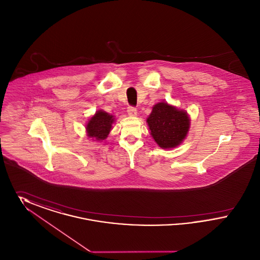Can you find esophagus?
Instances as JSON below:
<instances>
[{
    "label": "esophagus",
    "mask_w": 260,
    "mask_h": 260,
    "mask_svg": "<svg viewBox=\"0 0 260 260\" xmlns=\"http://www.w3.org/2000/svg\"><path fill=\"white\" fill-rule=\"evenodd\" d=\"M127 114H128V116H131V117H136V115H137L136 108H135V107H128V108H127Z\"/></svg>",
    "instance_id": "1"
}]
</instances>
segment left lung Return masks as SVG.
<instances>
[{"mask_svg": "<svg viewBox=\"0 0 260 260\" xmlns=\"http://www.w3.org/2000/svg\"><path fill=\"white\" fill-rule=\"evenodd\" d=\"M190 117L185 110L161 101L152 107L146 123L155 142L162 149L180 145L190 128Z\"/></svg>", "mask_w": 260, "mask_h": 260, "instance_id": "left-lung-1", "label": "left lung"}]
</instances>
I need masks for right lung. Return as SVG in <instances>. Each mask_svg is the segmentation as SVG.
<instances>
[{
	"label": "right lung",
	"mask_w": 260,
	"mask_h": 260,
	"mask_svg": "<svg viewBox=\"0 0 260 260\" xmlns=\"http://www.w3.org/2000/svg\"><path fill=\"white\" fill-rule=\"evenodd\" d=\"M114 123L115 116L100 109L88 119L86 124L87 137L99 142L105 140L111 132L112 124Z\"/></svg>",
	"instance_id": "add662e5"
}]
</instances>
